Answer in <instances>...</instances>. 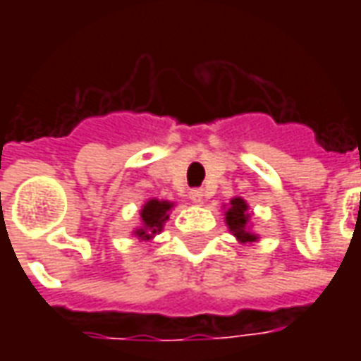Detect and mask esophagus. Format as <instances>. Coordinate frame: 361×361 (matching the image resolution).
I'll list each match as a JSON object with an SVG mask.
<instances>
[{"instance_id":"1","label":"esophagus","mask_w":361,"mask_h":361,"mask_svg":"<svg viewBox=\"0 0 361 361\" xmlns=\"http://www.w3.org/2000/svg\"><path fill=\"white\" fill-rule=\"evenodd\" d=\"M189 197H191V201H193V203L201 204L204 199V191L203 189H193V191L189 193Z\"/></svg>"}]
</instances>
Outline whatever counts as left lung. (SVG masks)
<instances>
[{
  "mask_svg": "<svg viewBox=\"0 0 361 361\" xmlns=\"http://www.w3.org/2000/svg\"><path fill=\"white\" fill-rule=\"evenodd\" d=\"M251 216L253 214L250 211V204L242 197H234V199H230V203L224 204V222H226L228 230L243 245L259 242V234H255V230H253Z\"/></svg>",
  "mask_w": 361,
  "mask_h": 361,
  "instance_id": "left-lung-1",
  "label": "left lung"
}]
</instances>
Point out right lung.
<instances>
[{
	"label": "right lung",
	"mask_w": 361,
	"mask_h": 361,
	"mask_svg": "<svg viewBox=\"0 0 361 361\" xmlns=\"http://www.w3.org/2000/svg\"><path fill=\"white\" fill-rule=\"evenodd\" d=\"M173 209L172 201L166 199H149L139 211V226L133 228L131 235L139 238L141 242H152L154 235L164 230L166 220L170 219Z\"/></svg>",
	"instance_id": "1"
}]
</instances>
